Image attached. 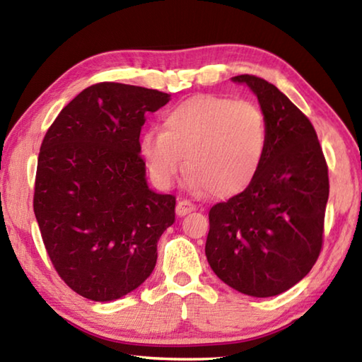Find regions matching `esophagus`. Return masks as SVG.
<instances>
[{
    "instance_id": "obj_1",
    "label": "esophagus",
    "mask_w": 362,
    "mask_h": 362,
    "mask_svg": "<svg viewBox=\"0 0 362 362\" xmlns=\"http://www.w3.org/2000/svg\"><path fill=\"white\" fill-rule=\"evenodd\" d=\"M193 211H194V204L192 203V201H188V199H180L179 203H177V209H175V212H177V216H179V217L187 216V214L193 212Z\"/></svg>"
}]
</instances>
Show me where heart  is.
Masks as SVG:
<instances>
[{
  "instance_id": "obj_1",
  "label": "heart",
  "mask_w": 362,
  "mask_h": 362,
  "mask_svg": "<svg viewBox=\"0 0 362 362\" xmlns=\"http://www.w3.org/2000/svg\"><path fill=\"white\" fill-rule=\"evenodd\" d=\"M267 142V119L259 107L206 94L164 115L163 131H146L140 151L158 187L173 185L185 158L192 187L231 196L259 174Z\"/></svg>"
}]
</instances>
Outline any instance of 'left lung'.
Returning a JSON list of instances; mask_svg holds the SVG:
<instances>
[{"label": "left lung", "instance_id": "8db88e82", "mask_svg": "<svg viewBox=\"0 0 362 362\" xmlns=\"http://www.w3.org/2000/svg\"><path fill=\"white\" fill-rule=\"evenodd\" d=\"M259 99L268 142L252 183L211 207L206 257L238 292L273 297L303 279L322 249L327 163L311 121L276 86L238 75Z\"/></svg>", "mask_w": 362, "mask_h": 362}]
</instances>
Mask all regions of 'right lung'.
Listing matches in <instances>:
<instances>
[{
    "instance_id": "1",
    "label": "right lung",
    "mask_w": 362,
    "mask_h": 362,
    "mask_svg": "<svg viewBox=\"0 0 362 362\" xmlns=\"http://www.w3.org/2000/svg\"><path fill=\"white\" fill-rule=\"evenodd\" d=\"M169 94L97 83L64 107L42 139L33 211L64 283L94 302L144 283L156 246L175 220V196L151 192L140 156L145 115Z\"/></svg>"
}]
</instances>
